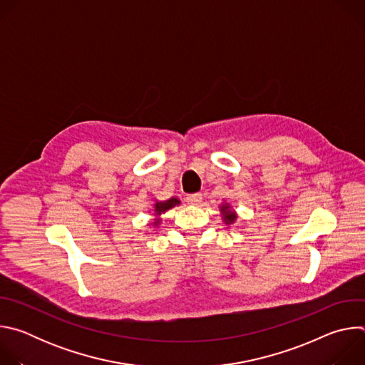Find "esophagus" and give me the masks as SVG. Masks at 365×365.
Here are the masks:
<instances>
[{"label":"esophagus","mask_w":365,"mask_h":365,"mask_svg":"<svg viewBox=\"0 0 365 365\" xmlns=\"http://www.w3.org/2000/svg\"><path fill=\"white\" fill-rule=\"evenodd\" d=\"M186 200L192 205H199L202 202V193H193V195H187Z\"/></svg>","instance_id":"obj_1"}]
</instances>
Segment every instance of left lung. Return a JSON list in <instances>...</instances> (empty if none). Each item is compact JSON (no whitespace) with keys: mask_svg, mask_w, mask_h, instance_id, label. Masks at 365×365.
<instances>
[{"mask_svg":"<svg viewBox=\"0 0 365 365\" xmlns=\"http://www.w3.org/2000/svg\"><path fill=\"white\" fill-rule=\"evenodd\" d=\"M221 211H224L225 212V221L227 222H234V220H235V215L234 214H231V212H228V206H222V210Z\"/></svg>","mask_w":365,"mask_h":365,"instance_id":"8db88e82","label":"left lung"}]
</instances>
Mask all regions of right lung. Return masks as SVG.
Here are the masks:
<instances>
[{"mask_svg": "<svg viewBox=\"0 0 365 365\" xmlns=\"http://www.w3.org/2000/svg\"><path fill=\"white\" fill-rule=\"evenodd\" d=\"M178 203H179V200L176 197H172V199L165 200V202H158V203H155V214H163Z\"/></svg>", "mask_w": 365, "mask_h": 365, "instance_id": "obj_1", "label": "right lung"}]
</instances>
